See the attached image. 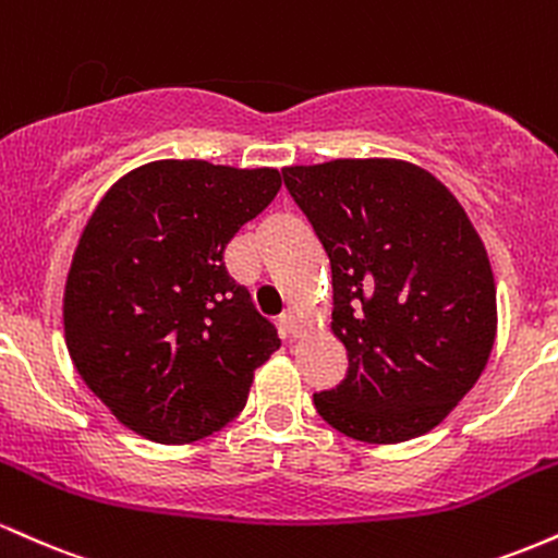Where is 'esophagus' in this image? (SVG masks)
Masks as SVG:
<instances>
[{
  "instance_id": "1",
  "label": "esophagus",
  "mask_w": 558,
  "mask_h": 558,
  "mask_svg": "<svg viewBox=\"0 0 558 558\" xmlns=\"http://www.w3.org/2000/svg\"><path fill=\"white\" fill-rule=\"evenodd\" d=\"M280 328H283V332L288 338H299V325H296V315H293V312H283V315H280Z\"/></svg>"
}]
</instances>
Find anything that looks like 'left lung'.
I'll return each mask as SVG.
<instances>
[{"mask_svg":"<svg viewBox=\"0 0 558 558\" xmlns=\"http://www.w3.org/2000/svg\"><path fill=\"white\" fill-rule=\"evenodd\" d=\"M283 181L330 259V328L349 354L317 414L364 444L433 430L496 341V280L462 204L401 159L296 165Z\"/></svg>","mask_w":558,"mask_h":558,"instance_id":"left-lung-1","label":"left lung"}]
</instances>
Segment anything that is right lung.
Returning <instances> with one entry per match:
<instances>
[{"label": "right lung", "instance_id": "1", "mask_svg": "<svg viewBox=\"0 0 558 558\" xmlns=\"http://www.w3.org/2000/svg\"><path fill=\"white\" fill-rule=\"evenodd\" d=\"M278 191L272 168L162 159L94 209L68 272L65 341L83 383L133 433L191 444L222 430L280 349L222 262Z\"/></svg>", "mask_w": 558, "mask_h": 558}]
</instances>
